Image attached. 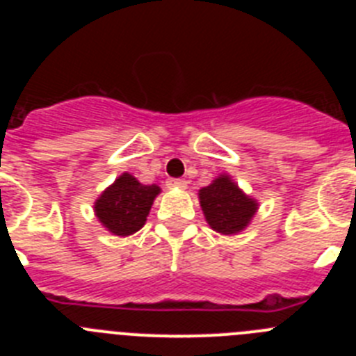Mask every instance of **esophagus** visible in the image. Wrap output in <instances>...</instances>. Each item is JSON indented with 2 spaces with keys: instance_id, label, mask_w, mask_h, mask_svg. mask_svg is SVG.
I'll return each instance as SVG.
<instances>
[{
  "instance_id": "esophagus-1",
  "label": "esophagus",
  "mask_w": 356,
  "mask_h": 356,
  "mask_svg": "<svg viewBox=\"0 0 356 356\" xmlns=\"http://www.w3.org/2000/svg\"><path fill=\"white\" fill-rule=\"evenodd\" d=\"M168 185L171 188H185L187 187V181H185L184 178H169Z\"/></svg>"
}]
</instances>
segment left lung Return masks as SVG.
Returning <instances> with one entry per match:
<instances>
[{
  "label": "left lung",
  "instance_id": "1",
  "mask_svg": "<svg viewBox=\"0 0 356 356\" xmlns=\"http://www.w3.org/2000/svg\"><path fill=\"white\" fill-rule=\"evenodd\" d=\"M200 203L209 225L225 235L237 234L246 228L257 212V201L248 197L225 175L216 178L209 187L201 188Z\"/></svg>",
  "mask_w": 356,
  "mask_h": 356
}]
</instances>
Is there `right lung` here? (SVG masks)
Listing matches in <instances>:
<instances>
[{
    "label": "right lung",
    "instance_id": "1",
    "mask_svg": "<svg viewBox=\"0 0 356 356\" xmlns=\"http://www.w3.org/2000/svg\"><path fill=\"white\" fill-rule=\"evenodd\" d=\"M160 193L156 185H143L124 172L96 201L97 219L114 235H131L146 222L153 200Z\"/></svg>",
    "mask_w": 356,
    "mask_h": 356
}]
</instances>
